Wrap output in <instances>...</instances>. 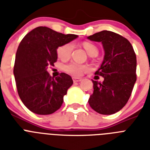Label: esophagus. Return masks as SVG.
I'll list each match as a JSON object with an SVG mask.
<instances>
[{
  "label": "esophagus",
  "instance_id": "1",
  "mask_svg": "<svg viewBox=\"0 0 150 150\" xmlns=\"http://www.w3.org/2000/svg\"><path fill=\"white\" fill-rule=\"evenodd\" d=\"M72 79H73V82H80L81 80H82V79H81V78L73 77Z\"/></svg>",
  "mask_w": 150,
  "mask_h": 150
}]
</instances>
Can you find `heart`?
<instances>
[{
	"label": "heart",
	"instance_id": "b5f03b06",
	"mask_svg": "<svg viewBox=\"0 0 150 150\" xmlns=\"http://www.w3.org/2000/svg\"><path fill=\"white\" fill-rule=\"evenodd\" d=\"M83 47L86 50L89 56H96L98 54V49L96 46L89 42H85L82 43ZM73 50V44L71 43H68L63 45L60 46L57 49V54L59 58L62 61H66L69 59L71 55ZM63 69L68 74L74 76H79L82 74L83 71L88 69V67L85 64H78L76 62H70V63L64 64L63 66Z\"/></svg>",
	"mask_w": 150,
	"mask_h": 150
}]
</instances>
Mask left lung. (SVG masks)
Listing matches in <instances>:
<instances>
[{
    "mask_svg": "<svg viewBox=\"0 0 150 150\" xmlns=\"http://www.w3.org/2000/svg\"><path fill=\"white\" fill-rule=\"evenodd\" d=\"M92 41L101 42L104 57L93 80V93L89 99L90 107L99 114H115L123 108L130 98L136 82V55L126 38L114 32L103 31L88 36Z\"/></svg>",
    "mask_w": 150,
    "mask_h": 150,
    "instance_id": "8db88e82",
    "label": "left lung"
}]
</instances>
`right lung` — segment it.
Instances as JSON below:
<instances>
[{"label":"right lung","instance_id":"right-lung-1","mask_svg":"<svg viewBox=\"0 0 150 150\" xmlns=\"http://www.w3.org/2000/svg\"><path fill=\"white\" fill-rule=\"evenodd\" d=\"M77 37L40 26L22 40L16 52L14 75L18 96L29 110L47 115L61 107L72 79L65 73L54 79L47 68L57 60V49Z\"/></svg>","mask_w":150,"mask_h":150}]
</instances>
